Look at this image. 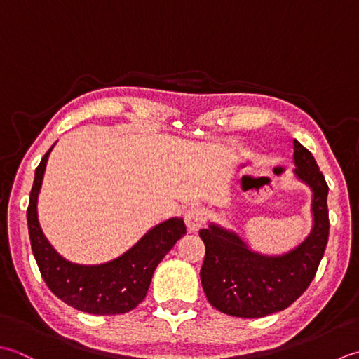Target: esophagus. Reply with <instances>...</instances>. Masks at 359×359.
<instances>
[{"instance_id": "1", "label": "esophagus", "mask_w": 359, "mask_h": 359, "mask_svg": "<svg viewBox=\"0 0 359 359\" xmlns=\"http://www.w3.org/2000/svg\"><path fill=\"white\" fill-rule=\"evenodd\" d=\"M204 220H206V210L201 209V208H190L186 210L184 214V222H186V226L187 229L190 232H196L198 231Z\"/></svg>"}]
</instances>
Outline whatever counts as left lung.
<instances>
[{
    "label": "left lung",
    "mask_w": 359,
    "mask_h": 359,
    "mask_svg": "<svg viewBox=\"0 0 359 359\" xmlns=\"http://www.w3.org/2000/svg\"><path fill=\"white\" fill-rule=\"evenodd\" d=\"M296 177L313 190V231L296 250L268 257L252 252L237 233L209 224L201 283L212 306L237 318H263L297 301L316 276L328 241V186L311 153L294 141Z\"/></svg>",
    "instance_id": "left-lung-1"
}]
</instances>
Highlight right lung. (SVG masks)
<instances>
[{
  "label": "right lung",
  "instance_id": "obj_1",
  "mask_svg": "<svg viewBox=\"0 0 359 359\" xmlns=\"http://www.w3.org/2000/svg\"><path fill=\"white\" fill-rule=\"evenodd\" d=\"M53 147L35 169L27 206L29 237L43 280L60 301L80 311L121 314L136 309L147 294L158 263L186 233L184 222L170 218L155 226L130 251L104 265L85 266L65 260L43 236L36 218V198Z\"/></svg>",
  "mask_w": 359,
  "mask_h": 359
}]
</instances>
